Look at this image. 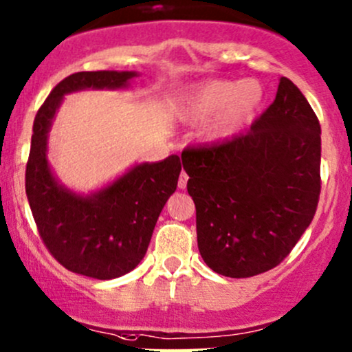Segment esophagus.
<instances>
[{
    "label": "esophagus",
    "mask_w": 352,
    "mask_h": 352,
    "mask_svg": "<svg viewBox=\"0 0 352 352\" xmlns=\"http://www.w3.org/2000/svg\"><path fill=\"white\" fill-rule=\"evenodd\" d=\"M187 180H188V175L182 170V172H180V177H179V188L187 187Z\"/></svg>",
    "instance_id": "34e87169"
}]
</instances>
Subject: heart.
I'll return each instance as SVG.
<instances>
[{
  "label": "heart",
  "instance_id": "b5f03b06",
  "mask_svg": "<svg viewBox=\"0 0 352 352\" xmlns=\"http://www.w3.org/2000/svg\"><path fill=\"white\" fill-rule=\"evenodd\" d=\"M264 98V90L256 80L245 82H208L188 96L187 115L195 122L215 118L212 138L232 137L252 120Z\"/></svg>",
  "mask_w": 352,
  "mask_h": 352
}]
</instances>
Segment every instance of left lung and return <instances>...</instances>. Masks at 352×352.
<instances>
[{
	"mask_svg": "<svg viewBox=\"0 0 352 352\" xmlns=\"http://www.w3.org/2000/svg\"><path fill=\"white\" fill-rule=\"evenodd\" d=\"M204 262L226 277H252L291 254L320 194V125L283 76L249 132L184 148Z\"/></svg>",
	"mask_w": 352,
	"mask_h": 352,
	"instance_id": "obj_1",
	"label": "left lung"
}]
</instances>
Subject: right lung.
I'll return each mask as SVG.
<instances>
[{
	"label": "right lung",
	"mask_w": 352,
	"mask_h": 352,
	"mask_svg": "<svg viewBox=\"0 0 352 352\" xmlns=\"http://www.w3.org/2000/svg\"><path fill=\"white\" fill-rule=\"evenodd\" d=\"M133 72H78L46 96L33 122L25 187L38 234L48 252L75 274L107 280L138 265L148 249L158 215L175 192L182 162L170 155L142 164L94 197L60 187L46 160V133L63 95L83 88H122Z\"/></svg>",
	"instance_id": "add662e5"
}]
</instances>
